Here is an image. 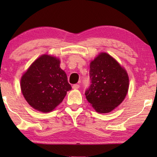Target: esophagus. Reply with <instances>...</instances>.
I'll use <instances>...</instances> for the list:
<instances>
[{
  "instance_id": "esophagus-1",
  "label": "esophagus",
  "mask_w": 157,
  "mask_h": 157,
  "mask_svg": "<svg viewBox=\"0 0 157 157\" xmlns=\"http://www.w3.org/2000/svg\"><path fill=\"white\" fill-rule=\"evenodd\" d=\"M72 87H73V89H79V84H73V86H72Z\"/></svg>"
}]
</instances>
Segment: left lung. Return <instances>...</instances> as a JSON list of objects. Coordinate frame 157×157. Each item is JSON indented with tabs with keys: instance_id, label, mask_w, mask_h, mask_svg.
I'll return each mask as SVG.
<instances>
[{
	"instance_id": "left-lung-1",
	"label": "left lung",
	"mask_w": 157,
	"mask_h": 157,
	"mask_svg": "<svg viewBox=\"0 0 157 157\" xmlns=\"http://www.w3.org/2000/svg\"><path fill=\"white\" fill-rule=\"evenodd\" d=\"M91 84L86 100L98 113H109L123 102L129 88L128 75L107 53H101L90 64Z\"/></svg>"
}]
</instances>
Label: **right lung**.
Listing matches in <instances>:
<instances>
[{
  "mask_svg": "<svg viewBox=\"0 0 157 157\" xmlns=\"http://www.w3.org/2000/svg\"><path fill=\"white\" fill-rule=\"evenodd\" d=\"M56 57L42 55L21 78V88L25 99L41 112L52 111L72 89Z\"/></svg>",
  "mask_w": 157,
  "mask_h": 157,
  "instance_id": "add662e5",
  "label": "right lung"
}]
</instances>
